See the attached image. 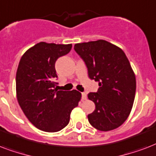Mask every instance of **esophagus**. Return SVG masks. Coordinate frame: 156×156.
Wrapping results in <instances>:
<instances>
[{
  "mask_svg": "<svg viewBox=\"0 0 156 156\" xmlns=\"http://www.w3.org/2000/svg\"><path fill=\"white\" fill-rule=\"evenodd\" d=\"M81 95H82V100H83V101L86 99V98H87L86 93H82Z\"/></svg>",
  "mask_w": 156,
  "mask_h": 156,
  "instance_id": "obj_1",
  "label": "esophagus"
}]
</instances>
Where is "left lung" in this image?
Returning <instances> with one entry per match:
<instances>
[{
	"mask_svg": "<svg viewBox=\"0 0 156 156\" xmlns=\"http://www.w3.org/2000/svg\"><path fill=\"white\" fill-rule=\"evenodd\" d=\"M74 49L84 60L89 78L99 85L97 93L88 94L95 104L89 122L100 131L119 127L129 115L136 92L135 74L124 52L104 40L78 43Z\"/></svg>",
	"mask_w": 156,
	"mask_h": 156,
	"instance_id": "left-lung-1",
	"label": "left lung"
}]
</instances>
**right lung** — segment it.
<instances>
[{"label": "right lung", "mask_w": 156, "mask_h": 156, "mask_svg": "<svg viewBox=\"0 0 156 156\" xmlns=\"http://www.w3.org/2000/svg\"><path fill=\"white\" fill-rule=\"evenodd\" d=\"M72 44L40 42L22 56L16 73V94L23 112L35 127L58 132L67 126L81 94L55 88V62L71 51Z\"/></svg>", "instance_id": "obj_1"}]
</instances>
